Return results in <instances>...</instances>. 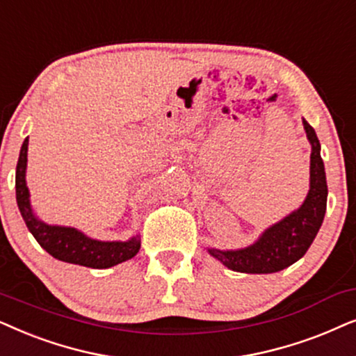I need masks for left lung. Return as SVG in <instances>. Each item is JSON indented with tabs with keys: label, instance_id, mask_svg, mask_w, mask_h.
Here are the masks:
<instances>
[{
	"label": "left lung",
	"instance_id": "8db88e82",
	"mask_svg": "<svg viewBox=\"0 0 356 356\" xmlns=\"http://www.w3.org/2000/svg\"><path fill=\"white\" fill-rule=\"evenodd\" d=\"M305 130L312 146L311 187L302 205L277 225L268 227L257 243L239 250L208 249L213 257L227 268L241 273H273L300 260L314 241L324 221L327 207V182L321 145L316 131L306 120Z\"/></svg>",
	"mask_w": 356,
	"mask_h": 356
}]
</instances>
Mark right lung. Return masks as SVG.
Masks as SVG:
<instances>
[{
  "instance_id": "right-lung-1",
  "label": "right lung",
  "mask_w": 356,
  "mask_h": 356,
  "mask_svg": "<svg viewBox=\"0 0 356 356\" xmlns=\"http://www.w3.org/2000/svg\"><path fill=\"white\" fill-rule=\"evenodd\" d=\"M27 145H29V138L24 140L21 153H19L16 168V200L26 226L29 227L37 243L55 259L89 268H108L135 257L141 245L138 236L127 243H102V241L88 238L74 227L50 226L37 220L32 213L29 188L26 186Z\"/></svg>"
}]
</instances>
